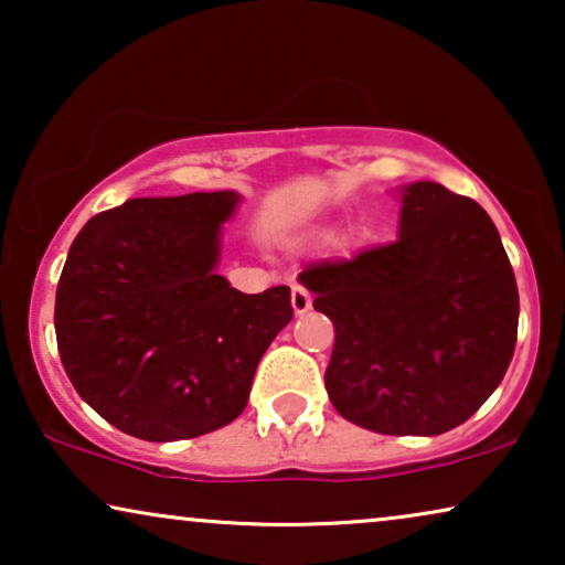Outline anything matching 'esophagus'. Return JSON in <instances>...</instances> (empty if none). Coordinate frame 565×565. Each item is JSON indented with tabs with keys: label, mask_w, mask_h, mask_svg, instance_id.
I'll return each instance as SVG.
<instances>
[{
	"label": "esophagus",
	"mask_w": 565,
	"mask_h": 565,
	"mask_svg": "<svg viewBox=\"0 0 565 565\" xmlns=\"http://www.w3.org/2000/svg\"><path fill=\"white\" fill-rule=\"evenodd\" d=\"M292 311H296L298 316H303L306 311H311L313 300H311V292H308L306 288H300V285H292Z\"/></svg>",
	"instance_id": "34e87169"
}]
</instances>
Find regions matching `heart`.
Segmentation results:
<instances>
[{
	"mask_svg": "<svg viewBox=\"0 0 565 565\" xmlns=\"http://www.w3.org/2000/svg\"><path fill=\"white\" fill-rule=\"evenodd\" d=\"M327 242H331V228L313 226V228L303 231V234L292 236L290 246L292 249H313V246H323Z\"/></svg>",
	"mask_w": 565,
	"mask_h": 565,
	"instance_id": "b5f03b06",
	"label": "heart"
}]
</instances>
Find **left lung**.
Segmentation results:
<instances>
[{"label": "left lung", "mask_w": 565, "mask_h": 565, "mask_svg": "<svg viewBox=\"0 0 565 565\" xmlns=\"http://www.w3.org/2000/svg\"><path fill=\"white\" fill-rule=\"evenodd\" d=\"M398 238L298 275L334 321L331 404L377 435L435 437L499 388L520 292L489 213L437 182L398 188Z\"/></svg>", "instance_id": "obj_1"}]
</instances>
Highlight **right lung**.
<instances>
[{
	"mask_svg": "<svg viewBox=\"0 0 565 565\" xmlns=\"http://www.w3.org/2000/svg\"><path fill=\"white\" fill-rule=\"evenodd\" d=\"M234 190L134 198L74 238L56 290V339L76 393L149 443L226 427L292 319L290 288L257 296L218 275Z\"/></svg>",
	"mask_w": 565,
	"mask_h": 565,
	"instance_id": "obj_1",
	"label": "right lung"
}]
</instances>
